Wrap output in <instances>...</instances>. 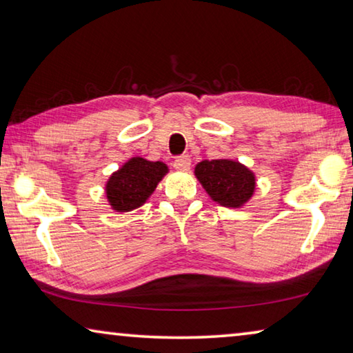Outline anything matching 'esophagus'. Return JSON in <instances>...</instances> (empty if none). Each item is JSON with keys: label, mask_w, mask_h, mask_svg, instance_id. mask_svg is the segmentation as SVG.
I'll return each mask as SVG.
<instances>
[{"label": "esophagus", "mask_w": 353, "mask_h": 353, "mask_svg": "<svg viewBox=\"0 0 353 353\" xmlns=\"http://www.w3.org/2000/svg\"><path fill=\"white\" fill-rule=\"evenodd\" d=\"M190 165H191V160L188 155H179V157L174 159V162H172V166L179 171H188Z\"/></svg>", "instance_id": "obj_1"}]
</instances>
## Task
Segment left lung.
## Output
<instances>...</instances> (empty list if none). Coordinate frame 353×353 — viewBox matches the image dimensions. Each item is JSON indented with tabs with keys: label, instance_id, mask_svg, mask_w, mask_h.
Returning a JSON list of instances; mask_svg holds the SVG:
<instances>
[{
	"label": "left lung",
	"instance_id": "left-lung-1",
	"mask_svg": "<svg viewBox=\"0 0 353 353\" xmlns=\"http://www.w3.org/2000/svg\"><path fill=\"white\" fill-rule=\"evenodd\" d=\"M194 176L208 196L223 207L240 208L255 191V174L235 160H202L196 165Z\"/></svg>",
	"mask_w": 353,
	"mask_h": 353
}]
</instances>
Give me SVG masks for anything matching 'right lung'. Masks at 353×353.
<instances>
[{
  "mask_svg": "<svg viewBox=\"0 0 353 353\" xmlns=\"http://www.w3.org/2000/svg\"><path fill=\"white\" fill-rule=\"evenodd\" d=\"M166 172L168 166L163 162L132 157L107 181V201L115 212H132L145 204Z\"/></svg>",
  "mask_w": 353,
  "mask_h": 353,
  "instance_id": "right-lung-1",
  "label": "right lung"
}]
</instances>
